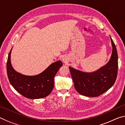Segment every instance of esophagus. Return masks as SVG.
Segmentation results:
<instances>
[{
  "label": "esophagus",
  "instance_id": "34e87169",
  "mask_svg": "<svg viewBox=\"0 0 125 125\" xmlns=\"http://www.w3.org/2000/svg\"><path fill=\"white\" fill-rule=\"evenodd\" d=\"M62 60L63 61H64V62H67V58L65 56H63L62 58Z\"/></svg>",
  "mask_w": 125,
  "mask_h": 125
}]
</instances>
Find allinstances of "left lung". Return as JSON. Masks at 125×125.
Returning a JSON list of instances; mask_svg holds the SVG:
<instances>
[{"mask_svg": "<svg viewBox=\"0 0 125 125\" xmlns=\"http://www.w3.org/2000/svg\"><path fill=\"white\" fill-rule=\"evenodd\" d=\"M113 51L108 63L98 71L83 72L69 67L75 90L82 95L96 97L112 87L116 81L118 70V56L115 43L110 36Z\"/></svg>", "mask_w": 125, "mask_h": 125, "instance_id": "8db88e82", "label": "left lung"}]
</instances>
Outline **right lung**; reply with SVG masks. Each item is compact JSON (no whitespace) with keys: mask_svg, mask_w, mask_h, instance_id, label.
Here are the masks:
<instances>
[{"mask_svg":"<svg viewBox=\"0 0 125 125\" xmlns=\"http://www.w3.org/2000/svg\"><path fill=\"white\" fill-rule=\"evenodd\" d=\"M11 49L8 55L7 71L11 85L17 92L29 99H40L48 96L53 88L54 78L62 66L61 61L52 63L43 72L33 76L23 75L12 68L10 61Z\"/></svg>","mask_w":125,"mask_h":125,"instance_id":"1","label":"right lung"}]
</instances>
